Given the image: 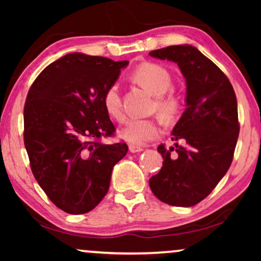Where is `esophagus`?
Listing matches in <instances>:
<instances>
[{
    "label": "esophagus",
    "mask_w": 261,
    "mask_h": 261,
    "mask_svg": "<svg viewBox=\"0 0 261 261\" xmlns=\"http://www.w3.org/2000/svg\"><path fill=\"white\" fill-rule=\"evenodd\" d=\"M128 148H129V151L132 153H138V152L144 151V147H140V146H137V145H129L128 146Z\"/></svg>",
    "instance_id": "esophagus-1"
}]
</instances>
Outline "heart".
Returning a JSON list of instances; mask_svg holds the SVG:
<instances>
[{
  "mask_svg": "<svg viewBox=\"0 0 261 261\" xmlns=\"http://www.w3.org/2000/svg\"><path fill=\"white\" fill-rule=\"evenodd\" d=\"M133 80L141 87L156 96V110L165 120H173L179 112V98L174 95H165L172 85V78L165 67L153 63H145L135 69ZM103 107L112 119L123 120L122 98L120 87L112 84L103 95ZM162 133V128L152 119H129L120 130V137L130 145L144 146L154 140Z\"/></svg>",
  "mask_w": 261,
  "mask_h": 261,
  "instance_id": "heart-1",
  "label": "heart"
}]
</instances>
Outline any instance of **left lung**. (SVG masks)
<instances>
[{
    "mask_svg": "<svg viewBox=\"0 0 261 261\" xmlns=\"http://www.w3.org/2000/svg\"><path fill=\"white\" fill-rule=\"evenodd\" d=\"M179 66L185 78V110L172 129L174 144L158 147L163 167L149 179L156 198L176 206L204 199L229 169L239 137L238 102L226 74L192 45L149 52Z\"/></svg>",
    "mask_w": 261,
    "mask_h": 261,
    "instance_id": "obj_1",
    "label": "left lung"
}]
</instances>
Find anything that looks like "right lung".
<instances>
[{
    "label": "right lung",
    "instance_id": "right-lung-1",
    "mask_svg": "<svg viewBox=\"0 0 261 261\" xmlns=\"http://www.w3.org/2000/svg\"><path fill=\"white\" fill-rule=\"evenodd\" d=\"M129 62L74 52L41 71L23 109L24 147L48 198L67 214L90 212L108 192L124 142L105 144L115 127L103 95Z\"/></svg>",
    "mask_w": 261,
    "mask_h": 261
}]
</instances>
